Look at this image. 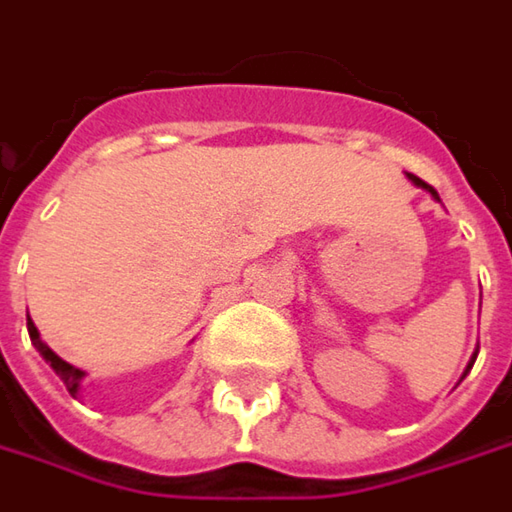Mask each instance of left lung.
<instances>
[{
    "label": "left lung",
    "instance_id": "1",
    "mask_svg": "<svg viewBox=\"0 0 512 512\" xmlns=\"http://www.w3.org/2000/svg\"><path fill=\"white\" fill-rule=\"evenodd\" d=\"M410 180H412V183H415V186H418V189L430 191V194H433L435 200H438V191H435L433 186H427V183H424L421 177H415V174H410ZM476 355H478V352H476ZM476 355H473V361H470V367H467V372H470V369H473V364H476ZM467 372H464V375H467Z\"/></svg>",
    "mask_w": 512,
    "mask_h": 512
}]
</instances>
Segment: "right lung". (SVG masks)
<instances>
[{
    "label": "right lung",
    "mask_w": 512,
    "mask_h": 512,
    "mask_svg": "<svg viewBox=\"0 0 512 512\" xmlns=\"http://www.w3.org/2000/svg\"><path fill=\"white\" fill-rule=\"evenodd\" d=\"M28 335H31V344L36 346V352L51 364V369H54L56 375L62 378V384H65V389L71 392V395H79V384H82V378H85V372L77 367H71L68 361H62L59 355H56L54 349L48 344H42V338H39V329L34 326V321L28 318Z\"/></svg>",
    "instance_id": "right-lung-1"
}]
</instances>
